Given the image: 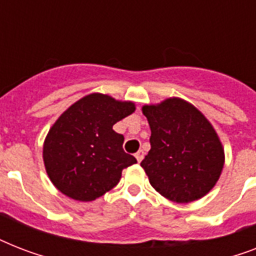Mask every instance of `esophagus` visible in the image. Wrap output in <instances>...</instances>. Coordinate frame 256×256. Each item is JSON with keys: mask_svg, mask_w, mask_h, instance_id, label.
Instances as JSON below:
<instances>
[{"mask_svg": "<svg viewBox=\"0 0 256 256\" xmlns=\"http://www.w3.org/2000/svg\"><path fill=\"white\" fill-rule=\"evenodd\" d=\"M144 150H140V152H136V160H138V162H140V160H144Z\"/></svg>", "mask_w": 256, "mask_h": 256, "instance_id": "1", "label": "esophagus"}]
</instances>
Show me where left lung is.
Wrapping results in <instances>:
<instances>
[{
  "label": "left lung",
  "instance_id": "obj_1",
  "mask_svg": "<svg viewBox=\"0 0 256 256\" xmlns=\"http://www.w3.org/2000/svg\"><path fill=\"white\" fill-rule=\"evenodd\" d=\"M152 128V148L140 166L164 198L188 203L202 198L222 172L224 152L211 124L179 98L144 106Z\"/></svg>",
  "mask_w": 256,
  "mask_h": 256
}]
</instances>
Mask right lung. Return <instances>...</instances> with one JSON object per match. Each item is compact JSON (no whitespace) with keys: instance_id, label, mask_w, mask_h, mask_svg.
<instances>
[{"instance_id":"1","label":"right lung","mask_w":256,"mask_h":256,"mask_svg":"<svg viewBox=\"0 0 256 256\" xmlns=\"http://www.w3.org/2000/svg\"><path fill=\"white\" fill-rule=\"evenodd\" d=\"M134 110L132 102L90 94L58 118L45 140L44 162L62 194L82 202L94 200L118 184L124 168L136 164L122 148L124 136L112 130Z\"/></svg>"}]
</instances>
